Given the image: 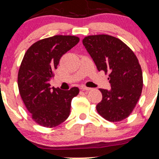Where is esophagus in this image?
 Listing matches in <instances>:
<instances>
[{
  "label": "esophagus",
  "mask_w": 159,
  "mask_h": 159,
  "mask_svg": "<svg viewBox=\"0 0 159 159\" xmlns=\"http://www.w3.org/2000/svg\"><path fill=\"white\" fill-rule=\"evenodd\" d=\"M80 89L83 90V91H90L91 89V88H88V87H85V86H83L82 85L81 87H80Z\"/></svg>",
  "instance_id": "esophagus-1"
}]
</instances>
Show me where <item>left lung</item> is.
<instances>
[{"label": "left lung", "mask_w": 159, "mask_h": 159, "mask_svg": "<svg viewBox=\"0 0 159 159\" xmlns=\"http://www.w3.org/2000/svg\"><path fill=\"white\" fill-rule=\"evenodd\" d=\"M83 43L98 70L109 73L111 89H99L102 99L97 105V112L113 122L127 118L142 91V70L136 56L125 43L111 35H90Z\"/></svg>", "instance_id": "8db88e82"}]
</instances>
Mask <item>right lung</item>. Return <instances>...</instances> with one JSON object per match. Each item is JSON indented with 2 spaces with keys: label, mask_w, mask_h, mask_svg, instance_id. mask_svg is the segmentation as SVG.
Segmentation results:
<instances>
[{
  "label": "right lung",
  "mask_w": 159,
  "mask_h": 159,
  "mask_svg": "<svg viewBox=\"0 0 159 159\" xmlns=\"http://www.w3.org/2000/svg\"><path fill=\"white\" fill-rule=\"evenodd\" d=\"M70 35H55L37 41L26 51L17 76V85L23 103L35 122L54 127L68 119L72 99L79 93L78 88L62 91L51 88L60 58L79 43Z\"/></svg>",
  "instance_id": "add662e5"
}]
</instances>
